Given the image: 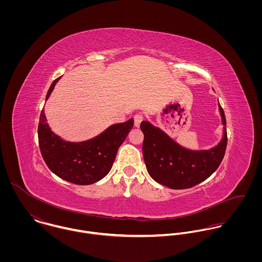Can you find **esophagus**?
<instances>
[{
	"mask_svg": "<svg viewBox=\"0 0 262 262\" xmlns=\"http://www.w3.org/2000/svg\"><path fill=\"white\" fill-rule=\"evenodd\" d=\"M142 120H143V115H142L141 113L136 114V115L134 116V124H135V126H136V127H139L140 124H141V122H142Z\"/></svg>",
	"mask_w": 262,
	"mask_h": 262,
	"instance_id": "1",
	"label": "esophagus"
}]
</instances>
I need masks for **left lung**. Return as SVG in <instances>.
<instances>
[{"label": "left lung", "instance_id": "8db88e82", "mask_svg": "<svg viewBox=\"0 0 262 262\" xmlns=\"http://www.w3.org/2000/svg\"><path fill=\"white\" fill-rule=\"evenodd\" d=\"M222 123L224 111L219 104ZM143 157L150 177L165 187L183 189L194 187L211 177L221 164L227 147V132L220 143L210 150L193 151L179 145L159 128L142 121Z\"/></svg>", "mask_w": 262, "mask_h": 262}]
</instances>
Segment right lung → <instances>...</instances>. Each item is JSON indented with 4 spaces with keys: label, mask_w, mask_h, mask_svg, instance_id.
<instances>
[{
    "label": "right lung",
    "mask_w": 262,
    "mask_h": 262,
    "mask_svg": "<svg viewBox=\"0 0 262 262\" xmlns=\"http://www.w3.org/2000/svg\"><path fill=\"white\" fill-rule=\"evenodd\" d=\"M59 78L51 83L46 100ZM133 125V119L114 124L97 137L75 143L62 140L50 130L42 110L38 125L41 155L49 169L60 179L80 186L92 185L108 174L117 151Z\"/></svg>",
    "instance_id": "right-lung-1"
}]
</instances>
